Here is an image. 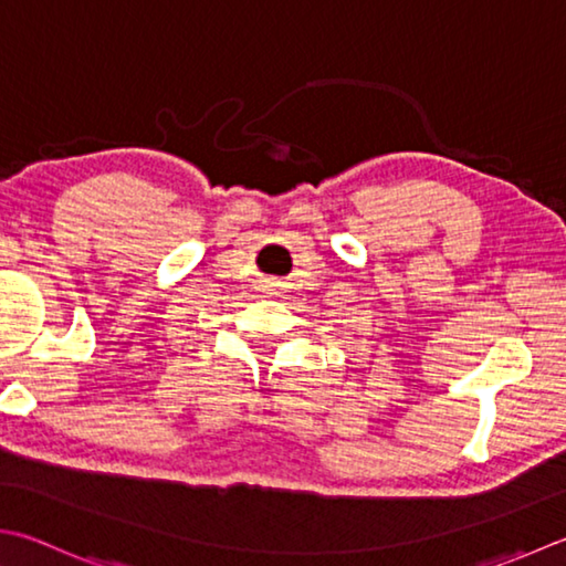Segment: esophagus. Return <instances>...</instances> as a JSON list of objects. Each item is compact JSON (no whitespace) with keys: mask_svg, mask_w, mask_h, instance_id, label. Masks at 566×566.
<instances>
[{"mask_svg":"<svg viewBox=\"0 0 566 566\" xmlns=\"http://www.w3.org/2000/svg\"><path fill=\"white\" fill-rule=\"evenodd\" d=\"M270 294H274V292H272V290H270Z\"/></svg>","mask_w":566,"mask_h":566,"instance_id":"esophagus-1","label":"esophagus"}]
</instances>
